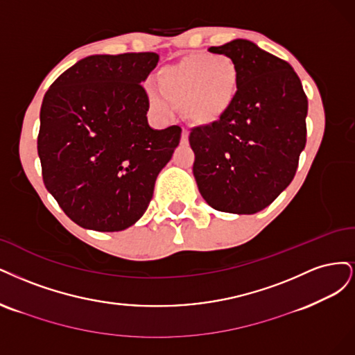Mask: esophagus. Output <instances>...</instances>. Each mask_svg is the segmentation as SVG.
<instances>
[{
	"mask_svg": "<svg viewBox=\"0 0 355 355\" xmlns=\"http://www.w3.org/2000/svg\"><path fill=\"white\" fill-rule=\"evenodd\" d=\"M181 143L189 144V131L187 130H182V132H181Z\"/></svg>",
	"mask_w": 355,
	"mask_h": 355,
	"instance_id": "34e87169",
	"label": "esophagus"
}]
</instances>
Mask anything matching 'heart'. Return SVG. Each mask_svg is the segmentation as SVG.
I'll use <instances>...</instances> for the list:
<instances>
[{
    "mask_svg": "<svg viewBox=\"0 0 355 355\" xmlns=\"http://www.w3.org/2000/svg\"><path fill=\"white\" fill-rule=\"evenodd\" d=\"M157 85H146L148 105L157 115L171 116L175 105L193 123L211 125L233 106L240 75L228 55L198 54L165 66L157 73Z\"/></svg>",
    "mask_w": 355,
    "mask_h": 355,
    "instance_id": "1",
    "label": "heart"
}]
</instances>
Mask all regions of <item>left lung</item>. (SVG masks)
<instances>
[{
	"label": "left lung",
	"instance_id": "8db88e82",
	"mask_svg": "<svg viewBox=\"0 0 355 355\" xmlns=\"http://www.w3.org/2000/svg\"><path fill=\"white\" fill-rule=\"evenodd\" d=\"M211 53L237 64L233 106L211 125L193 128V175L202 198L221 212H259L291 184L306 143L308 100L292 66L248 40Z\"/></svg>",
	"mask_w": 355,
	"mask_h": 355
}]
</instances>
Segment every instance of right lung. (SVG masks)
Masks as SVG:
<instances>
[{
  "mask_svg": "<svg viewBox=\"0 0 355 355\" xmlns=\"http://www.w3.org/2000/svg\"><path fill=\"white\" fill-rule=\"evenodd\" d=\"M157 62L156 53L88 55L44 96L38 134L44 184L88 230L121 232L139 221L180 143L177 125L153 130L147 122L141 83Z\"/></svg>",
  "mask_w": 355,
  "mask_h": 355,
  "instance_id": "add662e5",
  "label": "right lung"
}]
</instances>
